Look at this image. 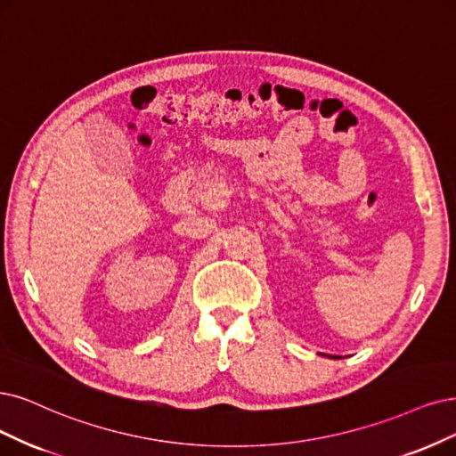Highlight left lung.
Segmentation results:
<instances>
[{"label": "left lung", "instance_id": "8db88e82", "mask_svg": "<svg viewBox=\"0 0 456 456\" xmlns=\"http://www.w3.org/2000/svg\"><path fill=\"white\" fill-rule=\"evenodd\" d=\"M327 357H329V359H340L338 355H327Z\"/></svg>", "mask_w": 456, "mask_h": 456}]
</instances>
